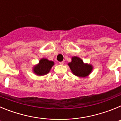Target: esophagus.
<instances>
[{
	"label": "esophagus",
	"instance_id": "34e87169",
	"mask_svg": "<svg viewBox=\"0 0 121 121\" xmlns=\"http://www.w3.org/2000/svg\"><path fill=\"white\" fill-rule=\"evenodd\" d=\"M64 63H65V62H64V61H62V62H60L59 64H60V65H64Z\"/></svg>",
	"mask_w": 121,
	"mask_h": 121
}]
</instances>
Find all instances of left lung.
<instances>
[{"label":"left lung","mask_w":121,"mask_h":121,"mask_svg":"<svg viewBox=\"0 0 121 121\" xmlns=\"http://www.w3.org/2000/svg\"><path fill=\"white\" fill-rule=\"evenodd\" d=\"M73 73L79 77H86L92 70V66L84 64L82 60L78 57H73L72 61L68 64Z\"/></svg>","instance_id":"1"}]
</instances>
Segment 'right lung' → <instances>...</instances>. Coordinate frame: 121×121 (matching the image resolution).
<instances>
[{
  "instance_id": "obj_1",
  "label": "right lung",
  "mask_w": 121,
  "mask_h": 121,
  "mask_svg": "<svg viewBox=\"0 0 121 121\" xmlns=\"http://www.w3.org/2000/svg\"><path fill=\"white\" fill-rule=\"evenodd\" d=\"M53 65V62L50 61L47 59H42L39 64L34 68V72L37 75H45L50 71Z\"/></svg>"
}]
</instances>
